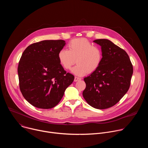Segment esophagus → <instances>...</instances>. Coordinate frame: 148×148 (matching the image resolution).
Returning <instances> with one entry per match:
<instances>
[{
  "instance_id": "esophagus-1",
  "label": "esophagus",
  "mask_w": 148,
  "mask_h": 148,
  "mask_svg": "<svg viewBox=\"0 0 148 148\" xmlns=\"http://www.w3.org/2000/svg\"><path fill=\"white\" fill-rule=\"evenodd\" d=\"M81 78H79V77H74V81H75V82L78 81H79V80H81Z\"/></svg>"
}]
</instances>
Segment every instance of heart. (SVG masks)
<instances>
[{
	"mask_svg": "<svg viewBox=\"0 0 148 148\" xmlns=\"http://www.w3.org/2000/svg\"><path fill=\"white\" fill-rule=\"evenodd\" d=\"M58 59L61 66L70 70L75 64L71 71L78 76H83L88 73L95 71L101 65L102 51L100 47L93 46L86 38H76L69 44V50L61 49L58 53Z\"/></svg>",
	"mask_w": 148,
	"mask_h": 148,
	"instance_id": "b5f03b06",
	"label": "heart"
}]
</instances>
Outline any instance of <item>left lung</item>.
I'll return each instance as SVG.
<instances>
[{"label":"left lung","instance_id":"obj_1","mask_svg":"<svg viewBox=\"0 0 148 148\" xmlns=\"http://www.w3.org/2000/svg\"><path fill=\"white\" fill-rule=\"evenodd\" d=\"M93 41L101 47L102 60L95 71L84 78L86 88L82 95L93 108L106 109L118 102L128 91L133 67L128 54L111 41Z\"/></svg>","mask_w":148,"mask_h":148}]
</instances>
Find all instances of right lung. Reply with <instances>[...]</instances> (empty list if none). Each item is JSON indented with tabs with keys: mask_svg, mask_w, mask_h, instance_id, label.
Segmentation results:
<instances>
[{
	"mask_svg": "<svg viewBox=\"0 0 148 148\" xmlns=\"http://www.w3.org/2000/svg\"><path fill=\"white\" fill-rule=\"evenodd\" d=\"M62 40H43L28 46L18 66L20 89L33 106L50 109L59 103L74 76L60 64L58 53L66 45Z\"/></svg>",
	"mask_w": 148,
	"mask_h": 148,
	"instance_id": "add662e5",
	"label": "right lung"
}]
</instances>
